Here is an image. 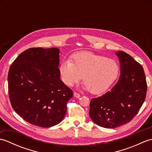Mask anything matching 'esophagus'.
Listing matches in <instances>:
<instances>
[{
	"instance_id": "obj_1",
	"label": "esophagus",
	"mask_w": 152,
	"mask_h": 152,
	"mask_svg": "<svg viewBox=\"0 0 152 152\" xmlns=\"http://www.w3.org/2000/svg\"><path fill=\"white\" fill-rule=\"evenodd\" d=\"M74 96H75L76 98H79V97H80V95L79 94V93H76V92H74Z\"/></svg>"
}]
</instances>
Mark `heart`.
Wrapping results in <instances>:
<instances>
[{"label":"heart","instance_id":"obj_1","mask_svg":"<svg viewBox=\"0 0 152 152\" xmlns=\"http://www.w3.org/2000/svg\"><path fill=\"white\" fill-rule=\"evenodd\" d=\"M59 73L68 86H73L83 76L85 89L93 94H101L107 91L118 78L119 66L114 59L91 51H82L74 54L71 61L61 63Z\"/></svg>","mask_w":152,"mask_h":152}]
</instances>
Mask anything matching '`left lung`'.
<instances>
[{"mask_svg": "<svg viewBox=\"0 0 152 152\" xmlns=\"http://www.w3.org/2000/svg\"><path fill=\"white\" fill-rule=\"evenodd\" d=\"M121 74L110 91L90 102L89 116L101 127L115 128L130 122L146 99L147 82L142 66L130 55L119 51Z\"/></svg>", "mask_w": 152, "mask_h": 152, "instance_id": "obj_1", "label": "left lung"}]
</instances>
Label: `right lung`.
Here are the masks:
<instances>
[{"label": "right lung", "mask_w": 152, "mask_h": 152, "mask_svg": "<svg viewBox=\"0 0 152 152\" xmlns=\"http://www.w3.org/2000/svg\"><path fill=\"white\" fill-rule=\"evenodd\" d=\"M58 48H32L10 67L8 95L13 109L29 124L50 127L63 120L73 92L60 79Z\"/></svg>", "instance_id": "add662e5"}]
</instances>
